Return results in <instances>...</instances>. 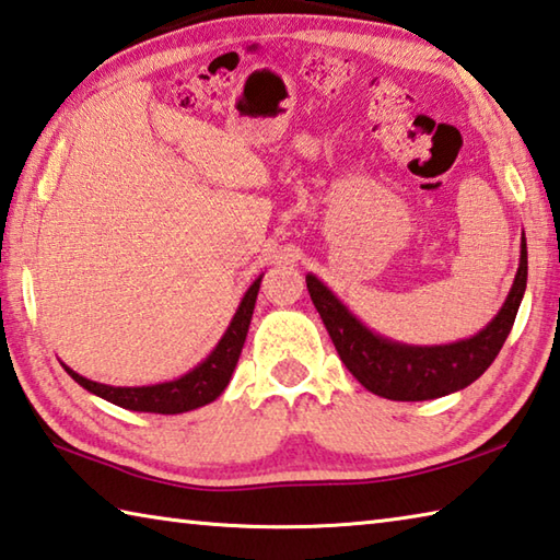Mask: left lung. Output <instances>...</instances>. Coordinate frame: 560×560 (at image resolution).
I'll return each instance as SVG.
<instances>
[{
	"instance_id": "8db88e82",
	"label": "left lung",
	"mask_w": 560,
	"mask_h": 560,
	"mask_svg": "<svg viewBox=\"0 0 560 560\" xmlns=\"http://www.w3.org/2000/svg\"><path fill=\"white\" fill-rule=\"evenodd\" d=\"M526 275V238H522L514 285L497 317L479 335L440 347H410L374 335L315 275H307V290L341 361L361 386L388 400H430L467 388L492 366L514 327Z\"/></svg>"
}]
</instances>
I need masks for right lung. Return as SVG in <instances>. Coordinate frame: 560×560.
<instances>
[{
  "mask_svg": "<svg viewBox=\"0 0 560 560\" xmlns=\"http://www.w3.org/2000/svg\"><path fill=\"white\" fill-rule=\"evenodd\" d=\"M260 280L253 282L245 292L238 310L231 319L229 329L221 337L219 345L206 357L199 366H194L189 374H184L174 381H164V384H154V386H105L97 384V381L85 378L81 374H75L73 369H68V376H71L75 384H81L85 390L101 396L110 404L127 408V410H140V413H162V416H176V413H186V410L201 408L211 400L219 398L223 394V388L229 386L231 374L235 364H238L241 349L245 345V335H248L250 327V317H253V307H255V298H258L260 290Z\"/></svg>",
  "mask_w": 560,
  "mask_h": 560,
  "instance_id": "1",
  "label": "right lung"
}]
</instances>
